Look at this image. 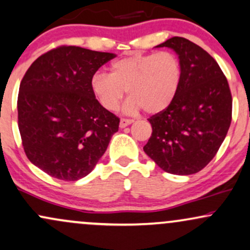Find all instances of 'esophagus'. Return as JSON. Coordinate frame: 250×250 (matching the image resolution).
I'll use <instances>...</instances> for the list:
<instances>
[{
	"instance_id": "obj_1",
	"label": "esophagus",
	"mask_w": 250,
	"mask_h": 250,
	"mask_svg": "<svg viewBox=\"0 0 250 250\" xmlns=\"http://www.w3.org/2000/svg\"><path fill=\"white\" fill-rule=\"evenodd\" d=\"M133 122H134V120H131V119H121L120 120V127L125 128V127H127V125H131Z\"/></svg>"
}]
</instances>
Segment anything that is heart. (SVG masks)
<instances>
[{"instance_id":"heart-1","label":"heart","mask_w":250,"mask_h":250,"mask_svg":"<svg viewBox=\"0 0 250 250\" xmlns=\"http://www.w3.org/2000/svg\"><path fill=\"white\" fill-rule=\"evenodd\" d=\"M109 74L96 73L90 80L93 95L103 108L116 110L125 96V111L161 113L177 95L182 81V65L171 51L133 54L110 64Z\"/></svg>"}]
</instances>
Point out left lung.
Instances as JSON below:
<instances>
[{
    "instance_id": "left-lung-1",
    "label": "left lung",
    "mask_w": 250,
    "mask_h": 250,
    "mask_svg": "<svg viewBox=\"0 0 250 250\" xmlns=\"http://www.w3.org/2000/svg\"><path fill=\"white\" fill-rule=\"evenodd\" d=\"M157 47L179 55L182 81L170 105L148 119L153 133L143 150L162 170L191 175L214 159L228 133L230 89L217 62L189 40L175 36Z\"/></svg>"
}]
</instances>
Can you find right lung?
<instances>
[{"instance_id": "1", "label": "right lung", "mask_w": 250, "mask_h": 250, "mask_svg": "<svg viewBox=\"0 0 250 250\" xmlns=\"http://www.w3.org/2000/svg\"><path fill=\"white\" fill-rule=\"evenodd\" d=\"M116 55L61 45L36 59L17 97L19 129L29 161L51 177L87 176L119 130L120 119L100 104L90 80Z\"/></svg>"}]
</instances>
